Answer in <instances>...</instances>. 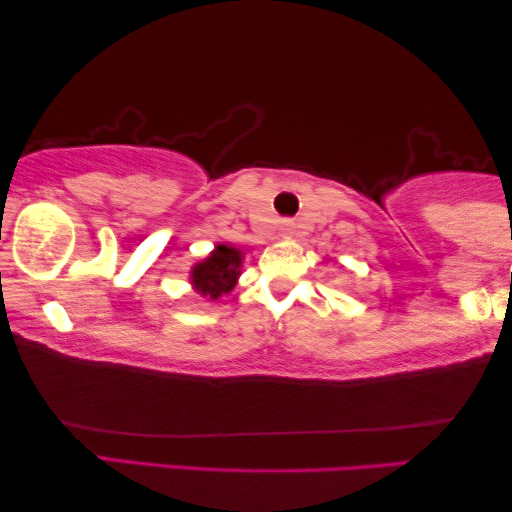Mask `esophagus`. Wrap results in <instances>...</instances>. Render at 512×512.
I'll return each instance as SVG.
<instances>
[{"label": "esophagus", "mask_w": 512, "mask_h": 512, "mask_svg": "<svg viewBox=\"0 0 512 512\" xmlns=\"http://www.w3.org/2000/svg\"><path fill=\"white\" fill-rule=\"evenodd\" d=\"M291 230H293L291 223H284V233H291Z\"/></svg>", "instance_id": "esophagus-1"}]
</instances>
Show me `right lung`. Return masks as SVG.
<instances>
[{"label": "right lung", "mask_w": 512, "mask_h": 512, "mask_svg": "<svg viewBox=\"0 0 512 512\" xmlns=\"http://www.w3.org/2000/svg\"><path fill=\"white\" fill-rule=\"evenodd\" d=\"M242 251L230 244H216L205 261L195 263L191 270L193 289L205 298H221L223 293L233 291L240 277Z\"/></svg>", "instance_id": "right-lung-1"}]
</instances>
